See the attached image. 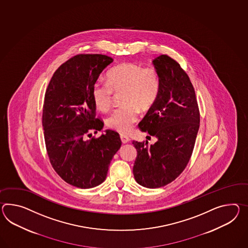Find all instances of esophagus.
I'll list each match as a JSON object with an SVG mask.
<instances>
[{"instance_id":"esophagus-1","label":"esophagus","mask_w":248,"mask_h":248,"mask_svg":"<svg viewBox=\"0 0 248 248\" xmlns=\"http://www.w3.org/2000/svg\"><path fill=\"white\" fill-rule=\"evenodd\" d=\"M120 137H121V140L123 143H127V142H129V137L126 136V135H121Z\"/></svg>"}]
</instances>
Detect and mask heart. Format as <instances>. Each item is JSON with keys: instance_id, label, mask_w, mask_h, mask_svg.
<instances>
[{"instance_id": "b5f03b06", "label": "heart", "mask_w": 248, "mask_h": 248, "mask_svg": "<svg viewBox=\"0 0 248 248\" xmlns=\"http://www.w3.org/2000/svg\"><path fill=\"white\" fill-rule=\"evenodd\" d=\"M160 88L161 81L157 69L123 62L109 70L108 82H95L92 97L97 108L105 112L112 106L115 93H123L124 107L112 112L106 124L109 128L124 133L137 122L140 110L147 112L154 106Z\"/></svg>"}]
</instances>
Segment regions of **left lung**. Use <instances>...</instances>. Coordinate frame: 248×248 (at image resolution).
Returning <instances> with one entry per match:
<instances>
[{"mask_svg": "<svg viewBox=\"0 0 248 248\" xmlns=\"http://www.w3.org/2000/svg\"><path fill=\"white\" fill-rule=\"evenodd\" d=\"M153 64L160 76V92L139 127L157 141L149 145L133 140L137 150L133 175L147 188L162 187L179 176L192 156L200 126L195 91L186 73L167 55L155 58Z\"/></svg>", "mask_w": 248, "mask_h": 248, "instance_id": "left-lung-1", "label": "left lung"}]
</instances>
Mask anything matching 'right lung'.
<instances>
[{
    "instance_id": "add662e5",
    "label": "right lung",
    "mask_w": 248,
    "mask_h": 248,
    "mask_svg": "<svg viewBox=\"0 0 248 248\" xmlns=\"http://www.w3.org/2000/svg\"><path fill=\"white\" fill-rule=\"evenodd\" d=\"M113 62L105 55H77L54 73L46 91L42 124L46 152L53 169L73 186L88 189L105 181L108 167L122 141L96 118L92 89L103 70Z\"/></svg>"
}]
</instances>
